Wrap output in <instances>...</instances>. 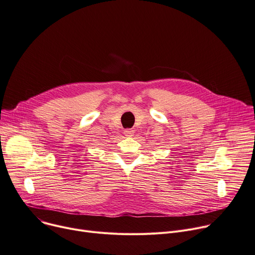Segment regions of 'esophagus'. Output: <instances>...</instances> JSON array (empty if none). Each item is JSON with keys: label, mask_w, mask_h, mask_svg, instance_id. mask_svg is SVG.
I'll return each mask as SVG.
<instances>
[{"label": "esophagus", "mask_w": 255, "mask_h": 255, "mask_svg": "<svg viewBox=\"0 0 255 255\" xmlns=\"http://www.w3.org/2000/svg\"><path fill=\"white\" fill-rule=\"evenodd\" d=\"M124 134L126 135V136L131 137V136H133V135H134V130H132V129H125L124 130Z\"/></svg>", "instance_id": "1"}]
</instances>
